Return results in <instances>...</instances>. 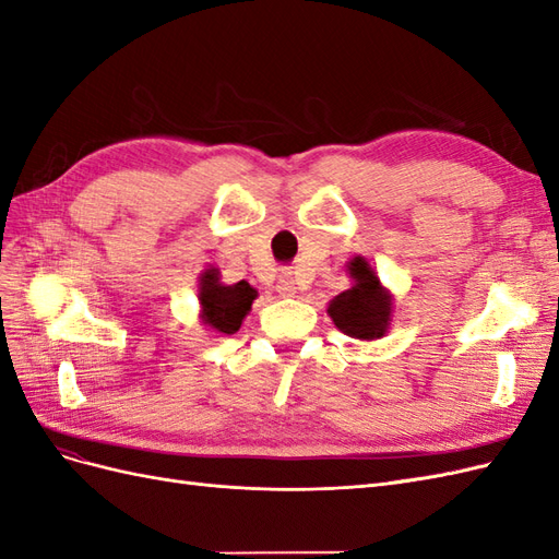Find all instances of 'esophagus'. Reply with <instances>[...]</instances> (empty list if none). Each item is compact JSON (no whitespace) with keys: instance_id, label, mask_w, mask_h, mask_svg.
Listing matches in <instances>:
<instances>
[{"instance_id":"1","label":"esophagus","mask_w":559,"mask_h":559,"mask_svg":"<svg viewBox=\"0 0 559 559\" xmlns=\"http://www.w3.org/2000/svg\"><path fill=\"white\" fill-rule=\"evenodd\" d=\"M296 289H298V282L292 277V273H284V275L280 277V282H277V292H280L282 296H294Z\"/></svg>"}]
</instances>
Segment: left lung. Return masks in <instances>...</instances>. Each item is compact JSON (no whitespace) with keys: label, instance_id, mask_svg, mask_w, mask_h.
<instances>
[{"label":"left lung","instance_id":"left-lung-1","mask_svg":"<svg viewBox=\"0 0 559 559\" xmlns=\"http://www.w3.org/2000/svg\"><path fill=\"white\" fill-rule=\"evenodd\" d=\"M349 275L354 277V286L329 302V314L343 333L361 337V341H373L386 331L392 298L380 286L373 267L361 257L349 263Z\"/></svg>","mask_w":559,"mask_h":559}]
</instances>
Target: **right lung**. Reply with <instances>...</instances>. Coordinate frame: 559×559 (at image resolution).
I'll use <instances>...</instances> for the list:
<instances>
[{
	"mask_svg": "<svg viewBox=\"0 0 559 559\" xmlns=\"http://www.w3.org/2000/svg\"><path fill=\"white\" fill-rule=\"evenodd\" d=\"M257 298V289H251L249 282L222 284L218 273L212 267L202 275L200 282V302L202 319L205 324L216 329L218 333H235L240 329L245 314L251 310V302Z\"/></svg>",
	"mask_w": 559,
	"mask_h": 559,
	"instance_id": "obj_1",
	"label": "right lung"
}]
</instances>
